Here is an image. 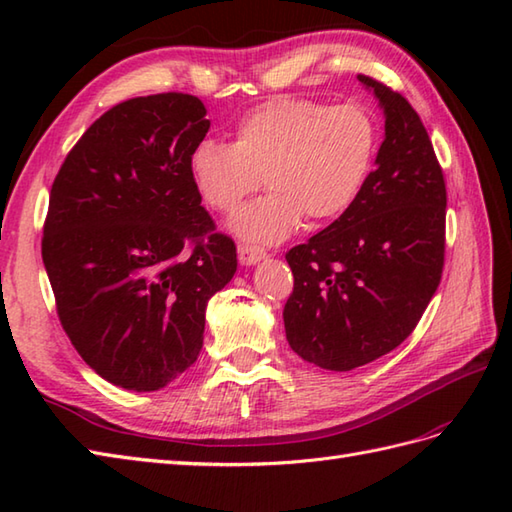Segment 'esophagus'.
Returning a JSON list of instances; mask_svg holds the SVG:
<instances>
[{"instance_id": "obj_1", "label": "esophagus", "mask_w": 512, "mask_h": 512, "mask_svg": "<svg viewBox=\"0 0 512 512\" xmlns=\"http://www.w3.org/2000/svg\"><path fill=\"white\" fill-rule=\"evenodd\" d=\"M237 255H239V262H242V266H255L262 262V259H266V250L259 246H250V244H239Z\"/></svg>"}]
</instances>
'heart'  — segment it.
<instances>
[{"instance_id":"1","label":"heart","mask_w":512,"mask_h":512,"mask_svg":"<svg viewBox=\"0 0 512 512\" xmlns=\"http://www.w3.org/2000/svg\"><path fill=\"white\" fill-rule=\"evenodd\" d=\"M378 140L376 118L361 103L277 96L237 118L235 143L200 140L189 173L202 200L220 213H233L266 180L270 193L231 228L246 242L277 244L303 217L325 226L350 213L372 176Z\"/></svg>"}]
</instances>
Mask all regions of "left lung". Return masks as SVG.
Listing matches in <instances>:
<instances>
[{
	"instance_id": "8db88e82",
	"label": "left lung",
	"mask_w": 512,
	"mask_h": 512,
	"mask_svg": "<svg viewBox=\"0 0 512 512\" xmlns=\"http://www.w3.org/2000/svg\"><path fill=\"white\" fill-rule=\"evenodd\" d=\"M385 114V140L361 198L341 220L290 248L295 288L286 339L303 361L350 372L416 328L444 268L447 187L420 116L405 96L358 74Z\"/></svg>"
}]
</instances>
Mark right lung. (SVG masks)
Listing matches in <instances>:
<instances>
[{"label":"right lung","instance_id":"add662e5","mask_svg":"<svg viewBox=\"0 0 512 512\" xmlns=\"http://www.w3.org/2000/svg\"><path fill=\"white\" fill-rule=\"evenodd\" d=\"M211 123L191 94L138 96L88 127L52 182L41 257L74 350L101 378L156 391L198 361L206 303L237 250L189 173Z\"/></svg>","mask_w":512,"mask_h":512}]
</instances>
